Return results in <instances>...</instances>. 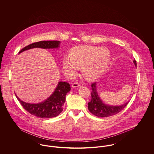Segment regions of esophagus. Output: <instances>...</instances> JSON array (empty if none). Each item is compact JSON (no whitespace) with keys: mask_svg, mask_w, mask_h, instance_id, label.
Wrapping results in <instances>:
<instances>
[{"mask_svg":"<svg viewBox=\"0 0 154 154\" xmlns=\"http://www.w3.org/2000/svg\"><path fill=\"white\" fill-rule=\"evenodd\" d=\"M81 85L77 82H74L73 84H72V87L73 88H77V87H80Z\"/></svg>","mask_w":154,"mask_h":154,"instance_id":"esophagus-1","label":"esophagus"}]
</instances>
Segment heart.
<instances>
[{
	"label": "heart",
	"mask_w": 154,
	"mask_h": 154,
	"mask_svg": "<svg viewBox=\"0 0 154 154\" xmlns=\"http://www.w3.org/2000/svg\"><path fill=\"white\" fill-rule=\"evenodd\" d=\"M110 58V51L107 48L79 47L71 51L70 57H64L63 66L67 72L73 75L77 73L79 66H82L84 75L88 79L95 80L104 72Z\"/></svg>",
	"instance_id": "obj_1"
}]
</instances>
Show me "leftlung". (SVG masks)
<instances>
[{"instance_id":"obj_1","label":"left lung","mask_w":154,"mask_h":154,"mask_svg":"<svg viewBox=\"0 0 154 154\" xmlns=\"http://www.w3.org/2000/svg\"><path fill=\"white\" fill-rule=\"evenodd\" d=\"M133 62L135 66H137L135 59L133 60ZM91 86L92 89L91 100L88 103V110L95 116L99 117H107L114 116L121 111L129 103V102H128L119 106H112L105 104L98 96L96 91V82L92 83Z\"/></svg>"}]
</instances>
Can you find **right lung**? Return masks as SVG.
Returning a JSON list of instances; mask_svg holds the SVG:
<instances>
[{
  "label": "right lung",
  "instance_id": "add662e5",
  "mask_svg": "<svg viewBox=\"0 0 154 154\" xmlns=\"http://www.w3.org/2000/svg\"><path fill=\"white\" fill-rule=\"evenodd\" d=\"M60 42L57 40L41 41L33 43L24 47L19 54L25 50L33 48H58ZM71 89L69 83L59 82L55 91L45 101L37 104H30L21 100L15 95L18 101L20 102L23 108L29 112L30 114L41 118L55 117L62 111L63 104L65 102L66 95Z\"/></svg>",
  "mask_w": 154,
  "mask_h": 154
}]
</instances>
